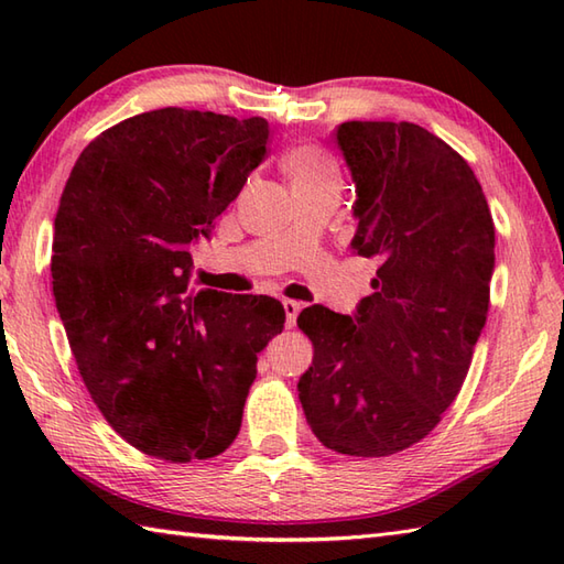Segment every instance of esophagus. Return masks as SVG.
<instances>
[{
    "mask_svg": "<svg viewBox=\"0 0 564 564\" xmlns=\"http://www.w3.org/2000/svg\"><path fill=\"white\" fill-rule=\"evenodd\" d=\"M283 310H285V327L293 329L295 327V319H297V313H301V303L297 301H283Z\"/></svg>",
    "mask_w": 564,
    "mask_h": 564,
    "instance_id": "1",
    "label": "esophagus"
}]
</instances>
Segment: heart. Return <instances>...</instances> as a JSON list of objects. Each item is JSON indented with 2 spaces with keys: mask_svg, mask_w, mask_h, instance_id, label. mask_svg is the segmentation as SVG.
Segmentation results:
<instances>
[{
  "mask_svg": "<svg viewBox=\"0 0 564 564\" xmlns=\"http://www.w3.org/2000/svg\"><path fill=\"white\" fill-rule=\"evenodd\" d=\"M285 170H289L293 186L319 184V182H337V170L325 152L313 145H303L289 152L285 158Z\"/></svg>",
  "mask_w": 564,
  "mask_h": 564,
  "instance_id": "b5f03b06",
  "label": "heart"
}]
</instances>
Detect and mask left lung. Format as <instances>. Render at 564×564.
<instances>
[{"label":"left lung","mask_w":564,"mask_h":564,"mask_svg":"<svg viewBox=\"0 0 564 564\" xmlns=\"http://www.w3.org/2000/svg\"><path fill=\"white\" fill-rule=\"evenodd\" d=\"M337 142L356 184V254L378 261L356 315L297 317L313 366L297 398L313 434L358 458L429 436L460 392L489 310L495 223L458 152L416 123L349 121Z\"/></svg>","instance_id":"obj_1"}]
</instances>
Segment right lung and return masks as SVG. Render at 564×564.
I'll list each match as a JSON object with an SVG mask.
<instances>
[{
	"label": "right lung",
	"mask_w": 564,
	"mask_h": 564,
	"mask_svg": "<svg viewBox=\"0 0 564 564\" xmlns=\"http://www.w3.org/2000/svg\"><path fill=\"white\" fill-rule=\"evenodd\" d=\"M267 145V118L170 106L94 138L59 196L51 273L69 349L106 422L152 458L230 446L257 354L283 329L275 297L191 285V245Z\"/></svg>",
	"instance_id": "add662e5"
}]
</instances>
